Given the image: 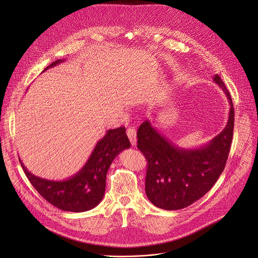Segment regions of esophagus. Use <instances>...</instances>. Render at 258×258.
<instances>
[{
    "mask_svg": "<svg viewBox=\"0 0 258 258\" xmlns=\"http://www.w3.org/2000/svg\"><path fill=\"white\" fill-rule=\"evenodd\" d=\"M126 135L130 139V142L132 144V146H135L136 143H137V135H136V130L135 127L133 126H130L127 130H126Z\"/></svg>",
    "mask_w": 258,
    "mask_h": 258,
    "instance_id": "34e87169",
    "label": "esophagus"
}]
</instances>
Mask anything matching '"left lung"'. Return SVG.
Wrapping results in <instances>:
<instances>
[{
    "instance_id": "1",
    "label": "left lung",
    "mask_w": 258,
    "mask_h": 258,
    "mask_svg": "<svg viewBox=\"0 0 258 258\" xmlns=\"http://www.w3.org/2000/svg\"><path fill=\"white\" fill-rule=\"evenodd\" d=\"M215 82L231 105L225 130L196 149H181L155 130L149 120L138 130V149L147 159L145 190L148 199L166 210L185 208L203 197L225 169L233 141L235 112L231 95L217 75Z\"/></svg>"
}]
</instances>
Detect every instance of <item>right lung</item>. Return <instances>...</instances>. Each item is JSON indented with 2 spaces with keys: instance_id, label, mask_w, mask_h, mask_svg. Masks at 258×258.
<instances>
[{
  "instance_id": "add662e5",
  "label": "right lung",
  "mask_w": 258,
  "mask_h": 258,
  "mask_svg": "<svg viewBox=\"0 0 258 258\" xmlns=\"http://www.w3.org/2000/svg\"><path fill=\"white\" fill-rule=\"evenodd\" d=\"M63 61L57 60L45 70ZM130 146L124 126L109 130L97 143L85 166L72 177L60 181L35 176L25 168L20 159L19 161L33 188L49 203L64 211L84 212L101 202L105 193L108 168L114 158Z\"/></svg>"
}]
</instances>
